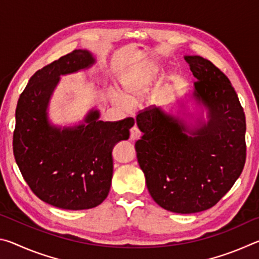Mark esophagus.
<instances>
[{"instance_id": "obj_1", "label": "esophagus", "mask_w": 259, "mask_h": 259, "mask_svg": "<svg viewBox=\"0 0 259 259\" xmlns=\"http://www.w3.org/2000/svg\"><path fill=\"white\" fill-rule=\"evenodd\" d=\"M142 136V131L138 129L137 125H134L133 128L130 129V139L131 140H137Z\"/></svg>"}]
</instances>
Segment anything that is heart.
<instances>
[{"mask_svg": "<svg viewBox=\"0 0 259 259\" xmlns=\"http://www.w3.org/2000/svg\"><path fill=\"white\" fill-rule=\"evenodd\" d=\"M157 74L155 67H136L125 74L122 78V89L124 91V97L116 96L115 102L121 106H126L131 103H136L144 97L153 85Z\"/></svg>", "mask_w": 259, "mask_h": 259, "instance_id": "1", "label": "heart"}]
</instances>
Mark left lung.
I'll use <instances>...</instances> for the list:
<instances>
[{"label": "left lung", "mask_w": 259, "mask_h": 259, "mask_svg": "<svg viewBox=\"0 0 259 259\" xmlns=\"http://www.w3.org/2000/svg\"><path fill=\"white\" fill-rule=\"evenodd\" d=\"M185 60L196 77L193 96L209 109L208 122L188 130L152 105L136 117L143 136L135 147L153 200L169 211L194 213L218 203L242 172L245 116L221 69L200 56Z\"/></svg>", "instance_id": "1"}]
</instances>
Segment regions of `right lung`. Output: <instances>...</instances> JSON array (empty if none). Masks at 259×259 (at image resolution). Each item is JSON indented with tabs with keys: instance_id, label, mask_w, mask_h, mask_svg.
Masks as SVG:
<instances>
[{
	"instance_id": "add662e5",
	"label": "right lung",
	"mask_w": 259,
	"mask_h": 259,
	"mask_svg": "<svg viewBox=\"0 0 259 259\" xmlns=\"http://www.w3.org/2000/svg\"><path fill=\"white\" fill-rule=\"evenodd\" d=\"M90 52L73 50L34 74L16 108L14 155L30 190L43 202L66 210L97 207L107 198L113 177L112 150L128 139L133 117L98 120L60 130L48 122L47 106L59 76L94 64Z\"/></svg>"
}]
</instances>
